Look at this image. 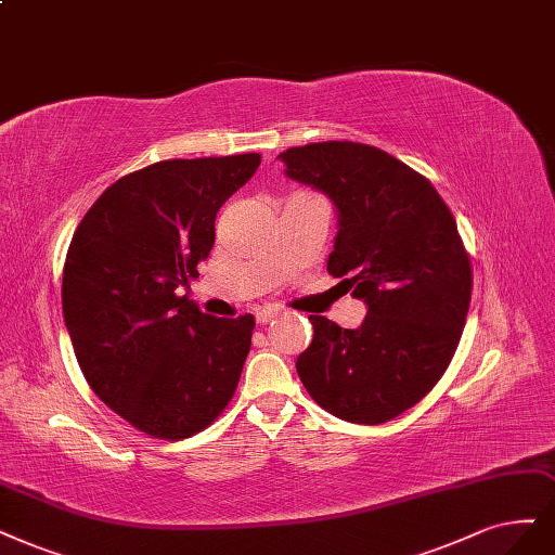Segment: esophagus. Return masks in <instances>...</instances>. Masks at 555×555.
I'll return each mask as SVG.
<instances>
[{"label": "esophagus", "instance_id": "1", "mask_svg": "<svg viewBox=\"0 0 555 555\" xmlns=\"http://www.w3.org/2000/svg\"><path fill=\"white\" fill-rule=\"evenodd\" d=\"M280 312L278 310H271V308H263V310H259L255 317H257V323H261V326H263V323H271L275 317H278Z\"/></svg>", "mask_w": 555, "mask_h": 555}]
</instances>
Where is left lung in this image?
Instances as JSON below:
<instances>
[{
  "label": "left lung",
  "mask_w": 555,
  "mask_h": 555,
  "mask_svg": "<svg viewBox=\"0 0 555 555\" xmlns=\"http://www.w3.org/2000/svg\"><path fill=\"white\" fill-rule=\"evenodd\" d=\"M292 181L337 214L328 273L367 305L358 328L310 317L296 372L321 409L358 425L409 411L443 376L470 305V259L448 204L415 169L358 142H317L278 156Z\"/></svg>",
  "instance_id": "8db88e82"
}]
</instances>
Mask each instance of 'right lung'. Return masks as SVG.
I'll return each mask as SVG.
<instances>
[{"label":"right lung","mask_w":555,"mask_h":555,"mask_svg":"<svg viewBox=\"0 0 555 555\" xmlns=\"http://www.w3.org/2000/svg\"><path fill=\"white\" fill-rule=\"evenodd\" d=\"M259 154L163 160L112 183L68 247L62 308L91 390L140 431L188 438L234 397L255 317L179 296L216 241V214Z\"/></svg>","instance_id":"1"}]
</instances>
